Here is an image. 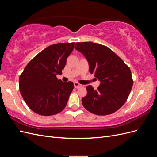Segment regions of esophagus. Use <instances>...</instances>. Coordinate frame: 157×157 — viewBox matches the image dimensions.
<instances>
[{"instance_id": "34e87169", "label": "esophagus", "mask_w": 157, "mask_h": 157, "mask_svg": "<svg viewBox=\"0 0 157 157\" xmlns=\"http://www.w3.org/2000/svg\"><path fill=\"white\" fill-rule=\"evenodd\" d=\"M74 86H75V88H79L80 87H82V85L79 84L78 82H74Z\"/></svg>"}]
</instances>
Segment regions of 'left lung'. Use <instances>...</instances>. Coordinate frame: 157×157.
Masks as SVG:
<instances>
[{
  "label": "left lung",
  "mask_w": 157,
  "mask_h": 157,
  "mask_svg": "<svg viewBox=\"0 0 157 157\" xmlns=\"http://www.w3.org/2000/svg\"><path fill=\"white\" fill-rule=\"evenodd\" d=\"M75 48L88 61L90 72L100 80L94 90L86 87L82 103L89 112L107 115L118 111L126 101L133 86L131 71L119 56L108 47L92 42H77Z\"/></svg>",
  "instance_id": "left-lung-1"
}]
</instances>
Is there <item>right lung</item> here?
<instances>
[{"mask_svg": "<svg viewBox=\"0 0 157 157\" xmlns=\"http://www.w3.org/2000/svg\"><path fill=\"white\" fill-rule=\"evenodd\" d=\"M75 42L58 43L39 52L26 65L19 78V87L25 102L40 115L51 116L65 109L74 84L62 82V74Z\"/></svg>", "mask_w": 157, "mask_h": 157, "instance_id": "right-lung-1", "label": "right lung"}]
</instances>
